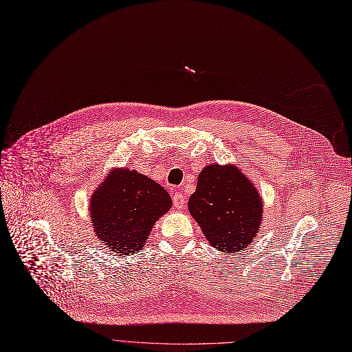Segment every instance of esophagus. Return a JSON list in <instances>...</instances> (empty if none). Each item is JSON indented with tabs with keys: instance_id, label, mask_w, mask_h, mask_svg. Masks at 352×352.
Returning a JSON list of instances; mask_svg holds the SVG:
<instances>
[{
	"instance_id": "esophagus-1",
	"label": "esophagus",
	"mask_w": 352,
	"mask_h": 352,
	"mask_svg": "<svg viewBox=\"0 0 352 352\" xmlns=\"http://www.w3.org/2000/svg\"><path fill=\"white\" fill-rule=\"evenodd\" d=\"M184 204H186V197L182 193H175L173 195V206H175V208L182 210L184 207Z\"/></svg>"
}]
</instances>
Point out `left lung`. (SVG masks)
<instances>
[{
    "label": "left lung",
    "mask_w": 352,
    "mask_h": 352,
    "mask_svg": "<svg viewBox=\"0 0 352 352\" xmlns=\"http://www.w3.org/2000/svg\"><path fill=\"white\" fill-rule=\"evenodd\" d=\"M188 211L211 247L235 254L254 244L263 201L256 186L238 166L210 164L197 176Z\"/></svg>",
    "instance_id": "left-lung-1"
}]
</instances>
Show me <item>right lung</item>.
<instances>
[{
  "mask_svg": "<svg viewBox=\"0 0 352 352\" xmlns=\"http://www.w3.org/2000/svg\"><path fill=\"white\" fill-rule=\"evenodd\" d=\"M89 203L96 238L118 256L140 252L155 223L172 208L164 187L129 168L108 172Z\"/></svg>",
  "mask_w": 352,
  "mask_h": 352,
  "instance_id": "obj_1",
  "label": "right lung"
}]
</instances>
